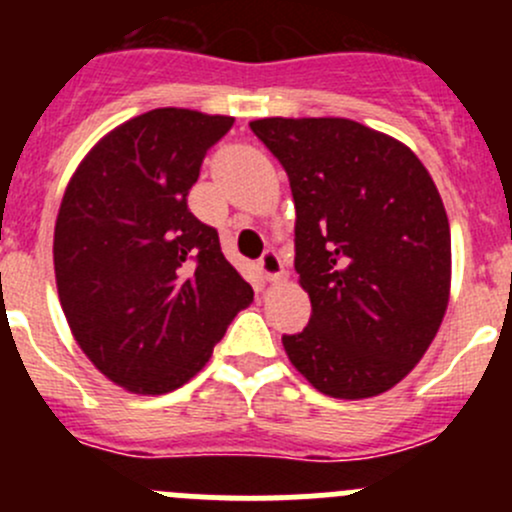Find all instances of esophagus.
I'll use <instances>...</instances> for the list:
<instances>
[{
	"label": "esophagus",
	"mask_w": 512,
	"mask_h": 512,
	"mask_svg": "<svg viewBox=\"0 0 512 512\" xmlns=\"http://www.w3.org/2000/svg\"><path fill=\"white\" fill-rule=\"evenodd\" d=\"M257 265H260L262 277H265L267 282H280L282 277L287 275V272H285V262H282V257L277 255L275 250H267L265 255L260 257V262H257Z\"/></svg>",
	"instance_id": "obj_1"
}]
</instances>
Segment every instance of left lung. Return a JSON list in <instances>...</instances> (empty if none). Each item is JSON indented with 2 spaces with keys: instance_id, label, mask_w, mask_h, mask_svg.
<instances>
[{
  "instance_id": "left-lung-1",
  "label": "left lung",
  "mask_w": 512,
  "mask_h": 512,
  "mask_svg": "<svg viewBox=\"0 0 512 512\" xmlns=\"http://www.w3.org/2000/svg\"><path fill=\"white\" fill-rule=\"evenodd\" d=\"M287 170L294 270L312 317L282 337L294 369L332 399H371L431 347L451 297V227L409 146L352 118H260Z\"/></svg>"
}]
</instances>
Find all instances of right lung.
<instances>
[{"label": "right lung", "mask_w": 512, "mask_h": 512, "mask_svg": "<svg viewBox=\"0 0 512 512\" xmlns=\"http://www.w3.org/2000/svg\"><path fill=\"white\" fill-rule=\"evenodd\" d=\"M232 123L190 108L141 113L86 153L61 198V309L81 352L131 394H168L193 379L252 302L218 230L188 210L205 153Z\"/></svg>", "instance_id": "obj_1"}]
</instances>
